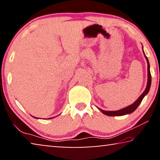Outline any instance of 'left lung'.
<instances>
[{"label": "left lung", "mask_w": 160, "mask_h": 160, "mask_svg": "<svg viewBox=\"0 0 160 160\" xmlns=\"http://www.w3.org/2000/svg\"><path fill=\"white\" fill-rule=\"evenodd\" d=\"M143 53H144V54H145L144 51H143ZM145 56L146 59H147V62H148V85H147V88H146L145 90L143 92V93L139 97V98L136 101L133 103V104L130 105V106L127 107L126 108H124V109H122L118 110V111H113V112H109V111H104L101 109H99L103 113H104V114L107 115V116H123V115L128 114V113H131L132 112H133L138 107L140 104L142 102V100L143 99V98H144V97L148 93L149 90H150V85H151V80H152L150 70V63H149V61L148 59V57L145 56Z\"/></svg>", "instance_id": "obj_1"}]
</instances>
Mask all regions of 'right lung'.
Wrapping results in <instances>:
<instances>
[{
    "label": "right lung",
    "mask_w": 160,
    "mask_h": 160,
    "mask_svg": "<svg viewBox=\"0 0 160 160\" xmlns=\"http://www.w3.org/2000/svg\"><path fill=\"white\" fill-rule=\"evenodd\" d=\"M34 118H36V117H34Z\"/></svg>",
    "instance_id": "right-lung-1"
}]
</instances>
